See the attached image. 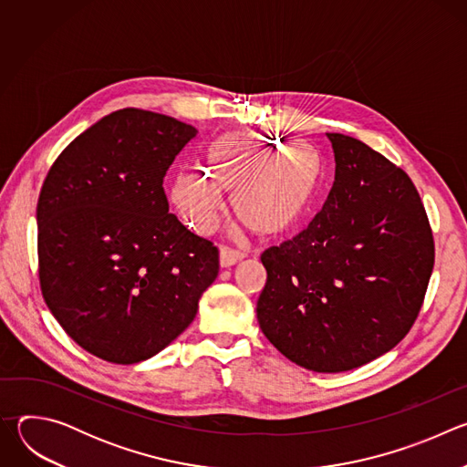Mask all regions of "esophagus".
Listing matches in <instances>:
<instances>
[{"mask_svg":"<svg viewBox=\"0 0 467 467\" xmlns=\"http://www.w3.org/2000/svg\"><path fill=\"white\" fill-rule=\"evenodd\" d=\"M242 258H244L242 251L231 249L227 245H222V249H220V264H222V268H231V265H234Z\"/></svg>","mask_w":467,"mask_h":467,"instance_id":"34e87169","label":"esophagus"}]
</instances>
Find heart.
<instances>
[{
  "label": "heart",
  "instance_id": "b5f03b06",
  "mask_svg": "<svg viewBox=\"0 0 467 467\" xmlns=\"http://www.w3.org/2000/svg\"><path fill=\"white\" fill-rule=\"evenodd\" d=\"M319 186L316 153L296 139L229 132L209 151L205 171L182 170L170 184V202L197 233L209 234L233 193L240 222L262 236L294 229L310 211Z\"/></svg>",
  "mask_w": 467,
  "mask_h": 467
}]
</instances>
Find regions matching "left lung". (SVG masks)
Here are the masks:
<instances>
[{"mask_svg":"<svg viewBox=\"0 0 467 467\" xmlns=\"http://www.w3.org/2000/svg\"><path fill=\"white\" fill-rule=\"evenodd\" d=\"M335 182L292 240L260 256L264 337L292 362L338 373L401 342L421 310L434 238L410 177L364 142L327 132Z\"/></svg>","mask_w":467,"mask_h":467,"instance_id":"obj_1","label":"left lung"}]
</instances>
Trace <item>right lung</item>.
Instances as JSON below:
<instances>
[{"label":"right lung","instance_id":"add662e5","mask_svg":"<svg viewBox=\"0 0 467 467\" xmlns=\"http://www.w3.org/2000/svg\"><path fill=\"white\" fill-rule=\"evenodd\" d=\"M197 129L119 109L70 142L36 205L44 301L76 344L112 364L142 362L193 321L220 251L170 213L164 177Z\"/></svg>","mask_w":467,"mask_h":467}]
</instances>
